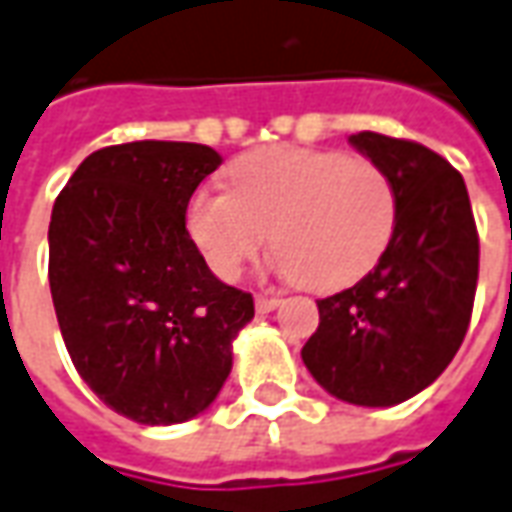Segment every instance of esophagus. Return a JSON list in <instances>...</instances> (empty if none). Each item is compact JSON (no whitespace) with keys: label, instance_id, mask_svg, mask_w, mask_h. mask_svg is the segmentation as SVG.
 <instances>
[{"label":"esophagus","instance_id":"obj_1","mask_svg":"<svg viewBox=\"0 0 512 512\" xmlns=\"http://www.w3.org/2000/svg\"><path fill=\"white\" fill-rule=\"evenodd\" d=\"M277 305H280V299H277V296H266V293H260V296L255 299L257 313H271Z\"/></svg>","mask_w":512,"mask_h":512}]
</instances>
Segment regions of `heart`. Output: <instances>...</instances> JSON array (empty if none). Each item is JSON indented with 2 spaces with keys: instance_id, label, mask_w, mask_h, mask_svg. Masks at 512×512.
<instances>
[{
  "instance_id": "1",
  "label": "heart",
  "mask_w": 512,
  "mask_h": 512,
  "mask_svg": "<svg viewBox=\"0 0 512 512\" xmlns=\"http://www.w3.org/2000/svg\"><path fill=\"white\" fill-rule=\"evenodd\" d=\"M230 182L199 188L185 207V230L221 280H238L271 238L285 277L338 291L366 277L396 235V185L368 157L274 146L238 157Z\"/></svg>"
}]
</instances>
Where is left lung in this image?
I'll return each mask as SVG.
<instances>
[{
  "label": "left lung",
  "instance_id": "8db88e82",
  "mask_svg": "<svg viewBox=\"0 0 512 512\" xmlns=\"http://www.w3.org/2000/svg\"><path fill=\"white\" fill-rule=\"evenodd\" d=\"M349 144L391 174L399 224L363 280L318 299V330L302 360L335 399L393 407L438 380L466 338L480 238L449 160L380 132H357Z\"/></svg>",
  "mask_w": 512,
  "mask_h": 512
}]
</instances>
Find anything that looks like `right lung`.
<instances>
[{
  "label": "right lung",
  "mask_w": 512,
  "mask_h": 512,
  "mask_svg": "<svg viewBox=\"0 0 512 512\" xmlns=\"http://www.w3.org/2000/svg\"><path fill=\"white\" fill-rule=\"evenodd\" d=\"M216 149L105 146L80 163L49 221V288L71 363L119 416L169 427L213 405L252 293L207 268L185 230Z\"/></svg>",
  "instance_id": "1"
}]
</instances>
